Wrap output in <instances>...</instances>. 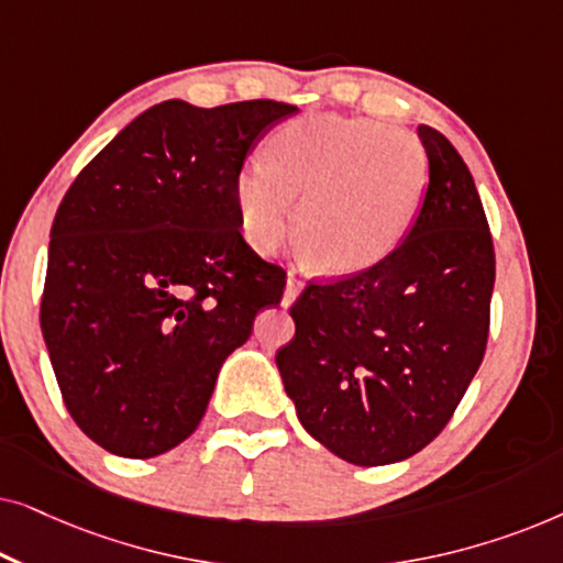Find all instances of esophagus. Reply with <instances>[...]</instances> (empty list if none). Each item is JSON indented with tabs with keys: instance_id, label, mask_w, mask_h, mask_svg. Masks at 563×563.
Masks as SVG:
<instances>
[{
	"instance_id": "esophagus-1",
	"label": "esophagus",
	"mask_w": 563,
	"mask_h": 563,
	"mask_svg": "<svg viewBox=\"0 0 563 563\" xmlns=\"http://www.w3.org/2000/svg\"><path fill=\"white\" fill-rule=\"evenodd\" d=\"M305 284L297 279V276H287V287H284V297H282V305L289 307L295 299L299 297V291H302Z\"/></svg>"
}]
</instances>
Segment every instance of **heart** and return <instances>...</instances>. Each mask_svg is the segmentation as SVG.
<instances>
[{
  "label": "heart",
  "instance_id": "obj_1",
  "mask_svg": "<svg viewBox=\"0 0 563 563\" xmlns=\"http://www.w3.org/2000/svg\"><path fill=\"white\" fill-rule=\"evenodd\" d=\"M428 184V153L412 133L366 118L312 114L279 128L266 164L235 176L243 238L274 251L295 225L302 256L328 276L366 272L410 233Z\"/></svg>",
  "mask_w": 563,
  "mask_h": 563
}]
</instances>
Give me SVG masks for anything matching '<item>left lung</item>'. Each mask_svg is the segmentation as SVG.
<instances>
[{
	"label": "left lung",
	"instance_id": "left-lung-1",
	"mask_svg": "<svg viewBox=\"0 0 563 563\" xmlns=\"http://www.w3.org/2000/svg\"><path fill=\"white\" fill-rule=\"evenodd\" d=\"M428 189L410 233L366 272L310 284L276 353L314 441L356 466L410 459L445 428L489 335L495 245L472 172L420 125Z\"/></svg>",
	"mask_w": 563,
	"mask_h": 563
}]
</instances>
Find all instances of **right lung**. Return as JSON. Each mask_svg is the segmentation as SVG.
Returning a JSON list of instances; mask_svg holds the SVG:
<instances>
[{
  "label": "right lung",
  "mask_w": 563,
  "mask_h": 563,
  "mask_svg": "<svg viewBox=\"0 0 563 563\" xmlns=\"http://www.w3.org/2000/svg\"><path fill=\"white\" fill-rule=\"evenodd\" d=\"M297 112L251 99L153 104L76 176L51 228L41 328L66 410L114 456L195 433L220 366L282 302L284 272L241 235L233 184Z\"/></svg>",
  "instance_id": "right-lung-1"
}]
</instances>
